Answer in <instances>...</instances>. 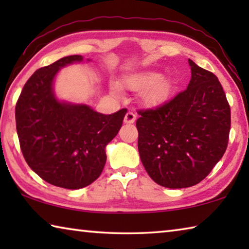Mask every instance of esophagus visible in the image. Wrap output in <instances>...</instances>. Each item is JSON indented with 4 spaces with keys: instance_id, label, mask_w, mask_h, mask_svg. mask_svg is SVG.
<instances>
[{
    "instance_id": "obj_1",
    "label": "esophagus",
    "mask_w": 249,
    "mask_h": 249,
    "mask_svg": "<svg viewBox=\"0 0 249 249\" xmlns=\"http://www.w3.org/2000/svg\"><path fill=\"white\" fill-rule=\"evenodd\" d=\"M136 121V115L133 112H127L124 117V123L125 124H133Z\"/></svg>"
}]
</instances>
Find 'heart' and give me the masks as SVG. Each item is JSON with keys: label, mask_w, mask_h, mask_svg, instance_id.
Masks as SVG:
<instances>
[{"label": "heart", "mask_w": 249, "mask_h": 249, "mask_svg": "<svg viewBox=\"0 0 249 249\" xmlns=\"http://www.w3.org/2000/svg\"><path fill=\"white\" fill-rule=\"evenodd\" d=\"M121 86L132 91H142V102L151 107L166 103L174 91V83L171 80L154 70H145L126 75L122 80ZM111 90L114 93H119L120 91L114 82L111 84Z\"/></svg>", "instance_id": "heart-1"}]
</instances>
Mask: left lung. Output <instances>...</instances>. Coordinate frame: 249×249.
<instances>
[{"label":"left lung","instance_id":"8db88e82","mask_svg":"<svg viewBox=\"0 0 249 249\" xmlns=\"http://www.w3.org/2000/svg\"><path fill=\"white\" fill-rule=\"evenodd\" d=\"M188 88L155 109L138 111V151L147 174L170 189L192 187L224 155L231 108L215 74L189 59Z\"/></svg>","mask_w":249,"mask_h":249}]
</instances>
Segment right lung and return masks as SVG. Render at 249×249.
I'll use <instances>...</instances> for the list:
<instances>
[{
    "mask_svg": "<svg viewBox=\"0 0 249 249\" xmlns=\"http://www.w3.org/2000/svg\"><path fill=\"white\" fill-rule=\"evenodd\" d=\"M81 61L82 56L73 54L35 71L15 107L20 149L28 166L46 182L70 190L87 187L102 174L105 147L127 112L122 108L104 115L87 104L57 98L53 81L59 70Z\"/></svg>",
    "mask_w": 249,
    "mask_h": 249,
    "instance_id": "obj_1",
    "label": "right lung"
}]
</instances>
